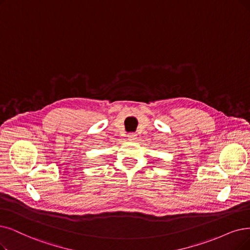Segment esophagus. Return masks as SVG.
<instances>
[{"label":"esophagus","mask_w":250,"mask_h":250,"mask_svg":"<svg viewBox=\"0 0 250 250\" xmlns=\"http://www.w3.org/2000/svg\"><path fill=\"white\" fill-rule=\"evenodd\" d=\"M135 138H136V134L135 133L128 134V139H129V141H135Z\"/></svg>","instance_id":"1"}]
</instances>
